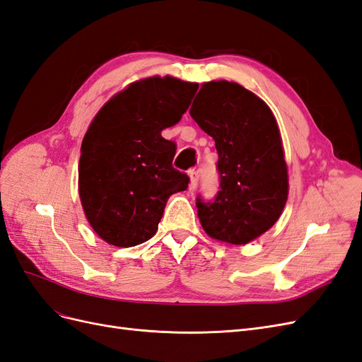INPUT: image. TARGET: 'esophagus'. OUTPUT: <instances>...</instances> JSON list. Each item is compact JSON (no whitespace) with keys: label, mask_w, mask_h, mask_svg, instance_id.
Returning a JSON list of instances; mask_svg holds the SVG:
<instances>
[{"label":"esophagus","mask_w":362,"mask_h":362,"mask_svg":"<svg viewBox=\"0 0 362 362\" xmlns=\"http://www.w3.org/2000/svg\"><path fill=\"white\" fill-rule=\"evenodd\" d=\"M189 177H190L189 187H190V190H194L196 187H198V182H199V172L196 170V169H192L189 172Z\"/></svg>","instance_id":"obj_1"}]
</instances>
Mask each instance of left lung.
<instances>
[{"label":"left lung","mask_w":362,"mask_h":362,"mask_svg":"<svg viewBox=\"0 0 362 362\" xmlns=\"http://www.w3.org/2000/svg\"><path fill=\"white\" fill-rule=\"evenodd\" d=\"M216 141L221 185L216 198L198 196V217L211 238L246 245L276 223L288 198V172L276 119L243 86L204 83L190 108Z\"/></svg>","instance_id":"8db88e82"}]
</instances>
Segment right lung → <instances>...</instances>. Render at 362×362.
Here are the masks:
<instances>
[{
  "label": "right lung",
  "instance_id": "1",
  "mask_svg": "<svg viewBox=\"0 0 362 362\" xmlns=\"http://www.w3.org/2000/svg\"><path fill=\"white\" fill-rule=\"evenodd\" d=\"M196 90V83L151 76L115 95L92 120L81 144L78 192L87 221L108 245L148 242L169 196L187 189V173L172 166L177 145L161 131L180 122Z\"/></svg>",
  "mask_w": 362,
  "mask_h": 362
}]
</instances>
